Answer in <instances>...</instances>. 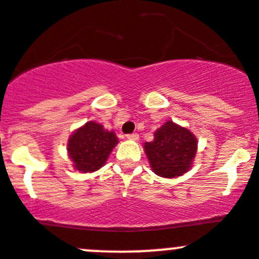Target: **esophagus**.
Listing matches in <instances>:
<instances>
[{
	"mask_svg": "<svg viewBox=\"0 0 259 259\" xmlns=\"http://www.w3.org/2000/svg\"><path fill=\"white\" fill-rule=\"evenodd\" d=\"M126 138L129 140H138L139 139V135H138L137 133H133V134H127Z\"/></svg>",
	"mask_w": 259,
	"mask_h": 259,
	"instance_id": "34e87169",
	"label": "esophagus"
}]
</instances>
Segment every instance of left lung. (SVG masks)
<instances>
[{
    "label": "left lung",
    "instance_id": "8db88e82",
    "mask_svg": "<svg viewBox=\"0 0 259 259\" xmlns=\"http://www.w3.org/2000/svg\"><path fill=\"white\" fill-rule=\"evenodd\" d=\"M144 150L155 175L175 178L192 167L197 139L190 130L169 120L155 130L152 142L144 143Z\"/></svg>",
    "mask_w": 259,
    "mask_h": 259
}]
</instances>
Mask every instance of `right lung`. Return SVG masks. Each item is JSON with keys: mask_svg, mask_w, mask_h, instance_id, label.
<instances>
[{"mask_svg": "<svg viewBox=\"0 0 259 259\" xmlns=\"http://www.w3.org/2000/svg\"><path fill=\"white\" fill-rule=\"evenodd\" d=\"M117 143L114 132L104 129L101 124L89 121L69 137L67 150L74 169L82 173L95 172L106 163Z\"/></svg>", "mask_w": 259, "mask_h": 259, "instance_id": "1", "label": "right lung"}]
</instances>
